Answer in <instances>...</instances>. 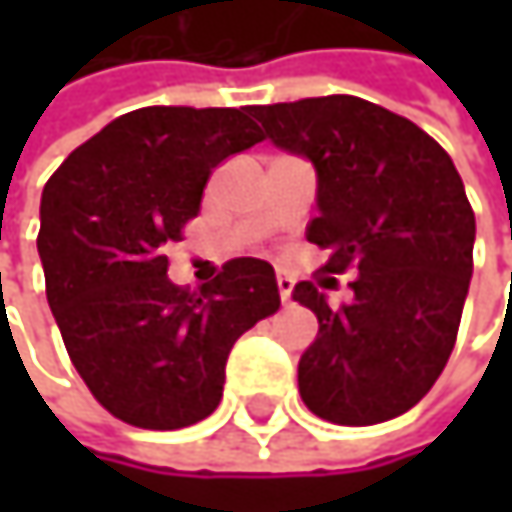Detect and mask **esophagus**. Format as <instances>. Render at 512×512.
Wrapping results in <instances>:
<instances>
[{"label":"esophagus","instance_id":"esophagus-1","mask_svg":"<svg viewBox=\"0 0 512 512\" xmlns=\"http://www.w3.org/2000/svg\"><path fill=\"white\" fill-rule=\"evenodd\" d=\"M275 284H278V296H281V302H290L293 278H290V275H284V272H278V275H275Z\"/></svg>","mask_w":512,"mask_h":512}]
</instances>
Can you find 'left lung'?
<instances>
[{
  "label": "left lung",
  "instance_id": "obj_1",
  "mask_svg": "<svg viewBox=\"0 0 512 512\" xmlns=\"http://www.w3.org/2000/svg\"><path fill=\"white\" fill-rule=\"evenodd\" d=\"M255 118L317 168L308 240L329 249L323 272H356L341 308L314 281L293 290L320 323L299 358V394L332 424L391 421L433 388L457 344L474 269L460 171L418 124L350 94L255 106Z\"/></svg>",
  "mask_w": 512,
  "mask_h": 512
}]
</instances>
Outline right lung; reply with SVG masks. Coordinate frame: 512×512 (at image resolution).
I'll use <instances>...</instances> for the list:
<instances>
[{
  "instance_id": "add662e5",
  "label": "right lung",
  "mask_w": 512,
  "mask_h": 512,
  "mask_svg": "<svg viewBox=\"0 0 512 512\" xmlns=\"http://www.w3.org/2000/svg\"><path fill=\"white\" fill-rule=\"evenodd\" d=\"M240 109L145 106L106 124L44 186L38 252L61 341L94 400L142 430L204 421L231 347L278 311L266 260L234 257L189 293L165 246L201 210L213 168L263 142Z\"/></svg>"
}]
</instances>
